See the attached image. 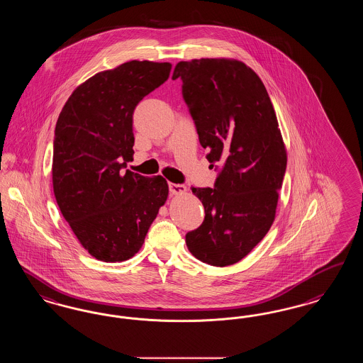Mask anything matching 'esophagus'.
<instances>
[{"label":"esophagus","instance_id":"34e87169","mask_svg":"<svg viewBox=\"0 0 363 363\" xmlns=\"http://www.w3.org/2000/svg\"><path fill=\"white\" fill-rule=\"evenodd\" d=\"M169 190L172 194H184L186 191V186L179 184H169Z\"/></svg>","mask_w":363,"mask_h":363}]
</instances>
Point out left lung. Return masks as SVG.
<instances>
[{"label": "left lung", "instance_id": "left-lung-1", "mask_svg": "<svg viewBox=\"0 0 363 363\" xmlns=\"http://www.w3.org/2000/svg\"><path fill=\"white\" fill-rule=\"evenodd\" d=\"M177 78L206 160L220 167L215 188H191L205 218L186 233V246L203 263L230 266L243 259L274 221L286 150L267 90L243 62H179Z\"/></svg>", "mask_w": 363, "mask_h": 363}]
</instances>
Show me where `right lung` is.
<instances>
[{"mask_svg": "<svg viewBox=\"0 0 363 363\" xmlns=\"http://www.w3.org/2000/svg\"><path fill=\"white\" fill-rule=\"evenodd\" d=\"M170 70L169 62L130 60L97 73L74 90L59 115L54 194L79 243L99 261L132 258L167 200L163 177L121 170L133 155V111Z\"/></svg>", "mask_w": 363, "mask_h": 363, "instance_id": "obj_1", "label": "right lung"}]
</instances>
